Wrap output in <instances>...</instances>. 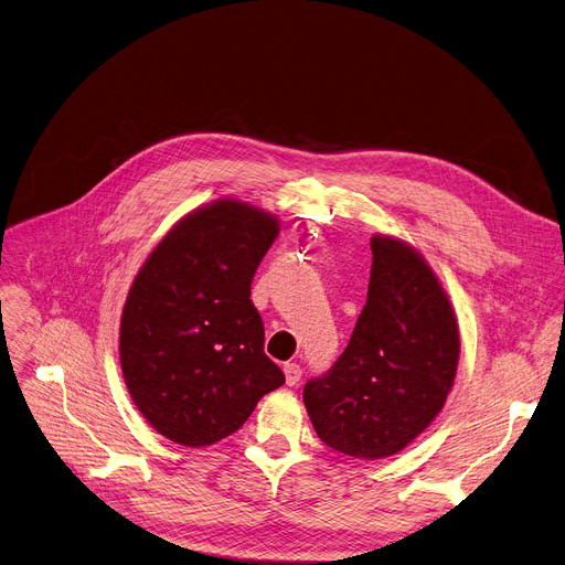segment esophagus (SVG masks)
Wrapping results in <instances>:
<instances>
[{
	"mask_svg": "<svg viewBox=\"0 0 565 565\" xmlns=\"http://www.w3.org/2000/svg\"><path fill=\"white\" fill-rule=\"evenodd\" d=\"M284 374H286V383L292 387V385H297L299 379H301V367H299L297 363H286V365H284Z\"/></svg>",
	"mask_w": 565,
	"mask_h": 565,
	"instance_id": "34e87169",
	"label": "esophagus"
}]
</instances>
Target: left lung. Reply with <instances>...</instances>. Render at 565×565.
<instances>
[{"label": "left lung", "instance_id": "1", "mask_svg": "<svg viewBox=\"0 0 565 565\" xmlns=\"http://www.w3.org/2000/svg\"><path fill=\"white\" fill-rule=\"evenodd\" d=\"M459 361V329L424 256L372 236L367 303L333 367L303 385L318 437L358 459L403 450L441 413Z\"/></svg>", "mask_w": 565, "mask_h": 565}]
</instances>
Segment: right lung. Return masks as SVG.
<instances>
[{
	"label": "right lung",
	"instance_id": "right-lung-1",
	"mask_svg": "<svg viewBox=\"0 0 565 565\" xmlns=\"http://www.w3.org/2000/svg\"><path fill=\"white\" fill-rule=\"evenodd\" d=\"M279 221L223 198L178 221L139 268L119 329L126 387L167 439L200 448L236 433L284 385L249 299Z\"/></svg>",
	"mask_w": 565,
	"mask_h": 565
}]
</instances>
